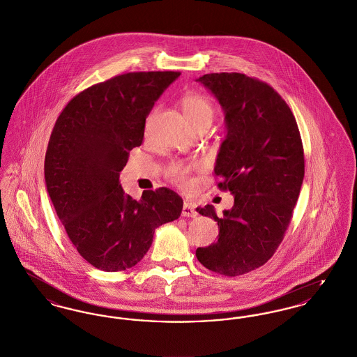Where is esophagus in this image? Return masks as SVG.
Instances as JSON below:
<instances>
[{
  "mask_svg": "<svg viewBox=\"0 0 357 357\" xmlns=\"http://www.w3.org/2000/svg\"><path fill=\"white\" fill-rule=\"evenodd\" d=\"M197 211H195V208L191 206L190 204H187L185 202L183 204V208H182V215L183 217H190V218H195L197 217Z\"/></svg>",
  "mask_w": 357,
  "mask_h": 357,
  "instance_id": "esophagus-1",
  "label": "esophagus"
}]
</instances>
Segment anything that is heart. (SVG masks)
Returning <instances> with one entry per match:
<instances>
[{"instance_id": "obj_1", "label": "heart", "mask_w": 357, "mask_h": 357, "mask_svg": "<svg viewBox=\"0 0 357 357\" xmlns=\"http://www.w3.org/2000/svg\"><path fill=\"white\" fill-rule=\"evenodd\" d=\"M181 107L186 119L195 131L201 127H208L214 116L213 102L201 93H187L181 100ZM150 120L151 116L149 121ZM198 170H201L199 163H172L167 169V176L174 183L182 187H188L191 185V174Z\"/></svg>"}]
</instances>
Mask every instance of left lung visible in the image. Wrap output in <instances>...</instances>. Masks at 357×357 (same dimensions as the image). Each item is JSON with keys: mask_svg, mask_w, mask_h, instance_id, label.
Here are the masks:
<instances>
[{"mask_svg": "<svg viewBox=\"0 0 357 357\" xmlns=\"http://www.w3.org/2000/svg\"><path fill=\"white\" fill-rule=\"evenodd\" d=\"M225 111L227 134L214 172L218 187L234 195V206L215 214L218 242L198 248V261L211 272L236 277L272 258L282 242L305 172L297 121L272 86L237 72L207 73L198 79Z\"/></svg>", "mask_w": 357, "mask_h": 357, "instance_id": "8db88e82", "label": "left lung"}]
</instances>
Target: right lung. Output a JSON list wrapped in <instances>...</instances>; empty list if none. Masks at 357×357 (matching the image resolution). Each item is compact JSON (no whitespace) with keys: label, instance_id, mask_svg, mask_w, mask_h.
Here are the masks:
<instances>
[{"label":"right lung","instance_id":"add662e5","mask_svg":"<svg viewBox=\"0 0 357 357\" xmlns=\"http://www.w3.org/2000/svg\"><path fill=\"white\" fill-rule=\"evenodd\" d=\"M181 72H130L77 93L61 111L44 175L59 220L77 252L102 272L135 266L155 229L178 220L183 201L170 188L124 194L120 171L144 137L153 104Z\"/></svg>","mask_w":357,"mask_h":357}]
</instances>
